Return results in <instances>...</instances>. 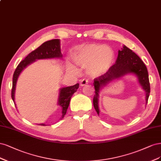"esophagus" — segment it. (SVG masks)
I'll return each mask as SVG.
<instances>
[{"label": "esophagus", "instance_id": "obj_1", "mask_svg": "<svg viewBox=\"0 0 161 161\" xmlns=\"http://www.w3.org/2000/svg\"><path fill=\"white\" fill-rule=\"evenodd\" d=\"M87 84H88V80L86 79H83L80 81V86H86Z\"/></svg>", "mask_w": 161, "mask_h": 161}]
</instances>
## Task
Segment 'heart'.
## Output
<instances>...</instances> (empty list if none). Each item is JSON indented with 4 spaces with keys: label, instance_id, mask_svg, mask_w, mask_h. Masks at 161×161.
<instances>
[{
    "label": "heart",
    "instance_id": "b5f03b06",
    "mask_svg": "<svg viewBox=\"0 0 161 161\" xmlns=\"http://www.w3.org/2000/svg\"><path fill=\"white\" fill-rule=\"evenodd\" d=\"M72 59L80 66L87 67L92 75H100L110 69L114 61V51L100 44H86L77 47Z\"/></svg>",
    "mask_w": 161,
    "mask_h": 161
}]
</instances>
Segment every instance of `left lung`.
Segmentation results:
<instances>
[{"mask_svg": "<svg viewBox=\"0 0 161 161\" xmlns=\"http://www.w3.org/2000/svg\"><path fill=\"white\" fill-rule=\"evenodd\" d=\"M128 74H133L136 77L138 84L146 93L145 103L147 104L150 94V83L147 68L135 53L126 46L123 45L121 50H118L115 64L113 65L105 74L94 80L95 94L93 103L98 116L100 112L99 107L100 91L112 81L120 79L123 76Z\"/></svg>", "mask_w": 161, "mask_h": 161, "instance_id": "8db88e82", "label": "left lung"}]
</instances>
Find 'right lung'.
Returning a JSON list of instances; mask_svg holds the SVG:
<instances>
[{"label":"right lung","mask_w":161,"mask_h":161,"mask_svg":"<svg viewBox=\"0 0 161 161\" xmlns=\"http://www.w3.org/2000/svg\"><path fill=\"white\" fill-rule=\"evenodd\" d=\"M62 57H63V55L61 51L60 39H52L43 43L37 49L30 53L24 60L20 62L14 72L13 78L11 97L15 106H16V103H15L14 96L17 82L20 73L23 69L37 59H62ZM79 84L77 83L74 86L61 87L59 89L58 105L61 108V116L60 119L63 118L65 115L67 108L69 105L71 97L74 93L77 92V90L79 88ZM39 125L47 126L45 124H39Z\"/></svg>","instance_id":"right-lung-1"}]
</instances>
